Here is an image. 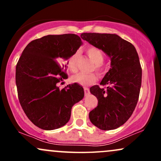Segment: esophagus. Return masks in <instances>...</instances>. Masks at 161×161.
<instances>
[{
	"mask_svg": "<svg viewBox=\"0 0 161 161\" xmlns=\"http://www.w3.org/2000/svg\"><path fill=\"white\" fill-rule=\"evenodd\" d=\"M84 92H85V95H88L89 94V89L88 88H84Z\"/></svg>",
	"mask_w": 161,
	"mask_h": 161,
	"instance_id": "1",
	"label": "esophagus"
}]
</instances>
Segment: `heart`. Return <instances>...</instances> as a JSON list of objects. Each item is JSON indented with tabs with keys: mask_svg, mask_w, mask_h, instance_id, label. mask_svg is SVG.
Here are the masks:
<instances>
[{
	"mask_svg": "<svg viewBox=\"0 0 161 161\" xmlns=\"http://www.w3.org/2000/svg\"><path fill=\"white\" fill-rule=\"evenodd\" d=\"M86 53L90 59L95 64V69L97 73L101 74L102 73V65L104 60V53L101 50L95 47H89L86 50ZM78 57V51H75L68 57L66 60V66L69 72L75 73L78 71L77 68L76 60ZM97 79L95 73H89V74H85V73H78V74L72 76L71 81L73 82L77 83L81 86H89L94 83Z\"/></svg>",
	"mask_w": 161,
	"mask_h": 161,
	"instance_id": "heart-1",
	"label": "heart"
}]
</instances>
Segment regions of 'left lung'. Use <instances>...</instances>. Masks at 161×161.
I'll return each instance as SVG.
<instances>
[{
	"label": "left lung",
	"instance_id": "obj_1",
	"mask_svg": "<svg viewBox=\"0 0 161 161\" xmlns=\"http://www.w3.org/2000/svg\"><path fill=\"white\" fill-rule=\"evenodd\" d=\"M81 38L110 57L111 67L100 85L90 92L97 98V106L89 113L92 124L101 130L121 126L133 113L142 85V70L136 47L116 34L82 33Z\"/></svg>",
	"mask_w": 161,
	"mask_h": 161
}]
</instances>
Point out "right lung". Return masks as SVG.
Returning a JSON list of instances; mask_svg holds the SVG:
<instances>
[{
    "mask_svg": "<svg viewBox=\"0 0 161 161\" xmlns=\"http://www.w3.org/2000/svg\"><path fill=\"white\" fill-rule=\"evenodd\" d=\"M81 45L75 34L49 35L32 41L22 53L16 66L18 97L25 115L38 128L52 130L65 125L73 105L84 97L77 83L58 86L68 78L64 60Z\"/></svg>",
    "mask_w": 161,
    "mask_h": 161,
    "instance_id": "right-lung-1",
    "label": "right lung"
}]
</instances>
